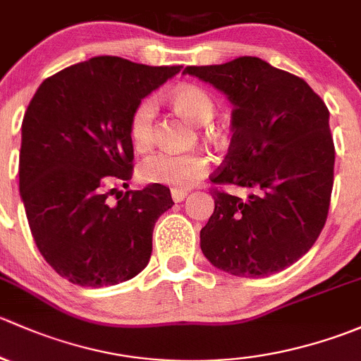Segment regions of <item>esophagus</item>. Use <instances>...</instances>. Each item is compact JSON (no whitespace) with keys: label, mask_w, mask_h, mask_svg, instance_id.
Wrapping results in <instances>:
<instances>
[{"label":"esophagus","mask_w":361,"mask_h":361,"mask_svg":"<svg viewBox=\"0 0 361 361\" xmlns=\"http://www.w3.org/2000/svg\"><path fill=\"white\" fill-rule=\"evenodd\" d=\"M185 196H188V192H185V191H180V189H172V200L176 203L184 202Z\"/></svg>","instance_id":"34e87169"}]
</instances>
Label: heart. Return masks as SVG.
Returning a JSON list of instances; mask_svg holds the SVG:
<instances>
[{"mask_svg": "<svg viewBox=\"0 0 361 361\" xmlns=\"http://www.w3.org/2000/svg\"><path fill=\"white\" fill-rule=\"evenodd\" d=\"M177 109L192 123L203 125L214 116L215 104L203 88L195 85L179 87L172 95ZM156 99L146 97L133 107L128 120V135L137 149L144 151L154 140ZM210 170V158L205 153H172L158 151L142 159L139 179L146 184H159L173 189H188L205 177Z\"/></svg>", "mask_w": 361, "mask_h": 361, "instance_id": "b5f03b06", "label": "heart"}]
</instances>
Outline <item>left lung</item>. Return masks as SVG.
I'll use <instances>...</instances> for the list:
<instances>
[{"label":"left lung","instance_id":"obj_1","mask_svg":"<svg viewBox=\"0 0 361 361\" xmlns=\"http://www.w3.org/2000/svg\"><path fill=\"white\" fill-rule=\"evenodd\" d=\"M184 74L214 85L235 106L231 146L210 180L250 189L245 200L212 189L202 252L235 276L283 271L313 247L329 215L336 149L325 102L302 78L259 57L189 66Z\"/></svg>","mask_w":361,"mask_h":361}]
</instances>
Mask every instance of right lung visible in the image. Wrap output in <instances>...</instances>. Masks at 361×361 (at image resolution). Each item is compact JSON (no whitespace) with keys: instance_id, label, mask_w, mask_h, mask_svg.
<instances>
[{"instance_id":"1","label":"right lung","mask_w":361,"mask_h":361,"mask_svg":"<svg viewBox=\"0 0 361 361\" xmlns=\"http://www.w3.org/2000/svg\"><path fill=\"white\" fill-rule=\"evenodd\" d=\"M180 71L94 57L47 78L22 121L18 188L36 247L81 287L130 280L147 266L166 185L109 195L132 179L133 107Z\"/></svg>"}]
</instances>
